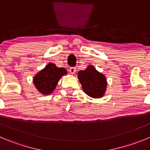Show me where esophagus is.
Listing matches in <instances>:
<instances>
[{
  "label": "esophagus",
  "mask_w": 150,
  "mask_h": 150,
  "mask_svg": "<svg viewBox=\"0 0 150 150\" xmlns=\"http://www.w3.org/2000/svg\"><path fill=\"white\" fill-rule=\"evenodd\" d=\"M76 68H74V67H71V68H70V69H69V71H70V73H71V74H75V72H76Z\"/></svg>",
  "instance_id": "1"
}]
</instances>
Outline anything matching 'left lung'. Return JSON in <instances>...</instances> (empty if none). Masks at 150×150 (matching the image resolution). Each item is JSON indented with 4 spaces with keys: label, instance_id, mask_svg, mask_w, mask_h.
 I'll return each instance as SVG.
<instances>
[{
    "label": "left lung",
    "instance_id": "8db88e82",
    "mask_svg": "<svg viewBox=\"0 0 150 150\" xmlns=\"http://www.w3.org/2000/svg\"><path fill=\"white\" fill-rule=\"evenodd\" d=\"M78 79L84 92L92 98H101L107 89V79L105 75L89 65L85 71L78 72Z\"/></svg>",
    "mask_w": 150,
    "mask_h": 150
}]
</instances>
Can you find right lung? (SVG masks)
<instances>
[{"mask_svg": "<svg viewBox=\"0 0 150 150\" xmlns=\"http://www.w3.org/2000/svg\"><path fill=\"white\" fill-rule=\"evenodd\" d=\"M65 74H67L66 69L58 68L55 64L49 62L45 68L35 75L33 83L40 93L48 95L54 91L59 79Z\"/></svg>", "mask_w": 150, "mask_h": 150, "instance_id": "right-lung-1", "label": "right lung"}]
</instances>
